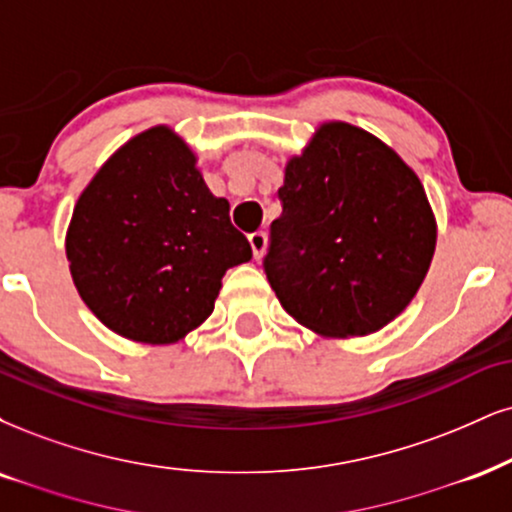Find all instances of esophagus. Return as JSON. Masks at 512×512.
Here are the masks:
<instances>
[{
  "mask_svg": "<svg viewBox=\"0 0 512 512\" xmlns=\"http://www.w3.org/2000/svg\"><path fill=\"white\" fill-rule=\"evenodd\" d=\"M249 244H251V251H254V256L261 258L263 254H266V246H268L266 232H263V230L251 232V235H249Z\"/></svg>",
  "mask_w": 512,
  "mask_h": 512,
  "instance_id": "34e87169",
  "label": "esophagus"
}]
</instances>
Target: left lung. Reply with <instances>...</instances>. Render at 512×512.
<instances>
[{"mask_svg":"<svg viewBox=\"0 0 512 512\" xmlns=\"http://www.w3.org/2000/svg\"><path fill=\"white\" fill-rule=\"evenodd\" d=\"M263 258L285 311L325 337L399 315L430 270L437 223L418 175L370 132L327 123L287 163Z\"/></svg>","mask_w":512,"mask_h":512,"instance_id":"8db88e82","label":"left lung"}]
</instances>
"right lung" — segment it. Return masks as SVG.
I'll return each instance as SVG.
<instances>
[{"label": "right lung", "instance_id": "obj_1", "mask_svg": "<svg viewBox=\"0 0 512 512\" xmlns=\"http://www.w3.org/2000/svg\"><path fill=\"white\" fill-rule=\"evenodd\" d=\"M168 128L121 147L75 204L66 235L75 287L109 330L173 344L213 313L225 270L251 258L230 204Z\"/></svg>", "mask_w": 512, "mask_h": 512}]
</instances>
